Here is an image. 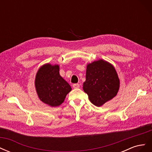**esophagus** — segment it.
I'll use <instances>...</instances> for the list:
<instances>
[{"instance_id": "34e87169", "label": "esophagus", "mask_w": 152, "mask_h": 152, "mask_svg": "<svg viewBox=\"0 0 152 152\" xmlns=\"http://www.w3.org/2000/svg\"><path fill=\"white\" fill-rule=\"evenodd\" d=\"M73 88H75V89L79 88L80 85L79 84H73Z\"/></svg>"}]
</instances>
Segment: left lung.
Segmentation results:
<instances>
[{
  "label": "left lung",
  "mask_w": 152,
  "mask_h": 152,
  "mask_svg": "<svg viewBox=\"0 0 152 152\" xmlns=\"http://www.w3.org/2000/svg\"><path fill=\"white\" fill-rule=\"evenodd\" d=\"M119 87L120 80L111 63L100 59L87 64L83 89L93 104L102 107L115 97Z\"/></svg>",
  "instance_id": "obj_1"
}]
</instances>
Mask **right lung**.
Listing matches in <instances>:
<instances>
[{
	"instance_id": "obj_1",
	"label": "right lung",
	"mask_w": 152,
	"mask_h": 152,
	"mask_svg": "<svg viewBox=\"0 0 152 152\" xmlns=\"http://www.w3.org/2000/svg\"><path fill=\"white\" fill-rule=\"evenodd\" d=\"M35 87L41 102L51 107L61 104L71 86L59 74V66L45 63L36 73Z\"/></svg>"
}]
</instances>
